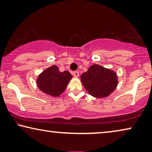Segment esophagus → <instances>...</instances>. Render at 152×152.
I'll return each instance as SVG.
<instances>
[{
	"label": "esophagus",
	"instance_id": "obj_1",
	"mask_svg": "<svg viewBox=\"0 0 152 152\" xmlns=\"http://www.w3.org/2000/svg\"><path fill=\"white\" fill-rule=\"evenodd\" d=\"M73 76L75 77V78H78V77L79 76V72H74Z\"/></svg>",
	"mask_w": 152,
	"mask_h": 152
}]
</instances>
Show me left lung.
Instances as JSON below:
<instances>
[{"mask_svg":"<svg viewBox=\"0 0 152 152\" xmlns=\"http://www.w3.org/2000/svg\"><path fill=\"white\" fill-rule=\"evenodd\" d=\"M80 80L86 91L94 98L110 96L118 85L116 72L98 64L92 65L81 74Z\"/></svg>","mask_w":152,"mask_h":152,"instance_id":"1","label":"left lung"}]
</instances>
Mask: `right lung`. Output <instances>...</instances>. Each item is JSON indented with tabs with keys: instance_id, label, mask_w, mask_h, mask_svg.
I'll return each mask as SVG.
<instances>
[{
	"instance_id": "add662e5",
	"label": "right lung",
	"mask_w": 152,
	"mask_h": 152,
	"mask_svg": "<svg viewBox=\"0 0 152 152\" xmlns=\"http://www.w3.org/2000/svg\"><path fill=\"white\" fill-rule=\"evenodd\" d=\"M72 78V75L68 71L61 72L58 67L54 65L38 75L36 84L43 93L56 98L65 91Z\"/></svg>"
}]
</instances>
